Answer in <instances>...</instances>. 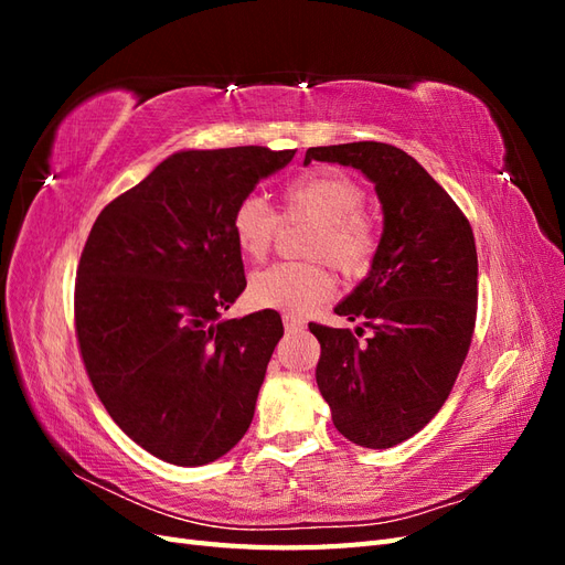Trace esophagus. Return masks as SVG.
Segmentation results:
<instances>
[{"instance_id": "1", "label": "esophagus", "mask_w": 565, "mask_h": 565, "mask_svg": "<svg viewBox=\"0 0 565 565\" xmlns=\"http://www.w3.org/2000/svg\"><path fill=\"white\" fill-rule=\"evenodd\" d=\"M282 322H285V328H287L289 332H297V330L303 328V318H299V316H295V313H285V316H282Z\"/></svg>"}]
</instances>
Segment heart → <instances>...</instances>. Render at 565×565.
I'll return each mask as SVG.
<instances>
[{
  "mask_svg": "<svg viewBox=\"0 0 565 565\" xmlns=\"http://www.w3.org/2000/svg\"><path fill=\"white\" fill-rule=\"evenodd\" d=\"M285 216L318 221L311 256L330 259L344 276L358 278L370 270L380 249V226L365 207V188L344 172H311L289 181L282 191ZM280 228V216L259 195H245L231 214V233L237 252L249 262H262ZM337 278L328 262H280L249 280L256 306L306 313L330 301Z\"/></svg>",
  "mask_w": 565,
  "mask_h": 565,
  "instance_id": "heart-1",
  "label": "heart"
}]
</instances>
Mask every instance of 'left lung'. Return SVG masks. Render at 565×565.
Listing matches in <instances>:
<instances>
[{"label":"left lung","instance_id":"8db88e82","mask_svg":"<svg viewBox=\"0 0 565 565\" xmlns=\"http://www.w3.org/2000/svg\"><path fill=\"white\" fill-rule=\"evenodd\" d=\"M311 160L355 167L374 181L384 233L370 276L334 313L358 328L309 322L320 341L316 382L341 436L384 450L429 424L448 401L471 347L478 256L469 218L405 150L358 141L306 150Z\"/></svg>","mask_w":565,"mask_h":565}]
</instances>
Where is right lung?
Returning a JSON list of instances; mask_svg holds the SVG:
<instances>
[{
    "label": "right lung",
    "mask_w": 565,
    "mask_h": 565,
    "mask_svg": "<svg viewBox=\"0 0 565 565\" xmlns=\"http://www.w3.org/2000/svg\"><path fill=\"white\" fill-rule=\"evenodd\" d=\"M295 152H177L108 202L84 243V370L119 429L169 465H210L249 429L285 330L273 309L221 320L247 285L231 214Z\"/></svg>",
    "instance_id": "1"
}]
</instances>
